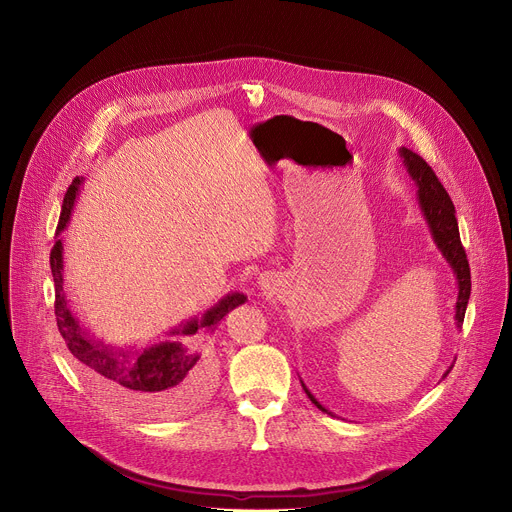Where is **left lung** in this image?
<instances>
[{
    "instance_id": "1",
    "label": "left lung",
    "mask_w": 512,
    "mask_h": 512,
    "mask_svg": "<svg viewBox=\"0 0 512 512\" xmlns=\"http://www.w3.org/2000/svg\"><path fill=\"white\" fill-rule=\"evenodd\" d=\"M403 164L409 172V176L415 180L417 184V196H419V206L423 210L425 221L429 225V231L433 235V241L437 245V249L442 251V255L446 257V261L452 265L454 275L458 279V302H456V326L462 328L464 324V316H466V306L470 300V265L466 259V251L462 247L460 241V231H458V221H456V208L452 204L450 194L446 192V188L442 186V182L437 180L435 172L429 168V164L417 156L415 152L401 148L399 150ZM306 395L310 397V401L324 413H328V409H324L318 399L308 391V387L302 383Z\"/></svg>"
}]
</instances>
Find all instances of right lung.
<instances>
[{"instance_id": "right-lung-1", "label": "right lung", "mask_w": 512, "mask_h": 512, "mask_svg": "<svg viewBox=\"0 0 512 512\" xmlns=\"http://www.w3.org/2000/svg\"><path fill=\"white\" fill-rule=\"evenodd\" d=\"M81 178L72 180L64 194L58 233L70 221V210L81 186ZM50 269L54 277V314L60 336L70 354L75 356L85 381L97 395L115 407L145 415V417H172L194 407L208 389L212 379V356L196 348L198 330L212 332L231 310L245 304L243 294H229L200 320H190L170 334L176 340L156 342L143 350L113 348L87 334L79 320L72 316L62 289V241L56 239L50 251Z\"/></svg>"}]
</instances>
